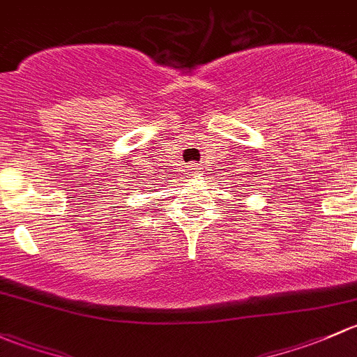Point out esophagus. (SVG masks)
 <instances>
[{
  "mask_svg": "<svg viewBox=\"0 0 357 357\" xmlns=\"http://www.w3.org/2000/svg\"><path fill=\"white\" fill-rule=\"evenodd\" d=\"M189 170H190V172H197V170H199V168H197V165H190Z\"/></svg>",
  "mask_w": 357,
  "mask_h": 357,
  "instance_id": "esophagus-1",
  "label": "esophagus"
}]
</instances>
